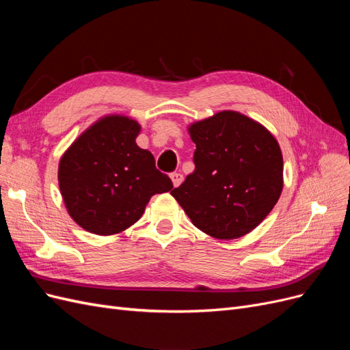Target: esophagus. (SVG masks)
<instances>
[{
	"mask_svg": "<svg viewBox=\"0 0 350 350\" xmlns=\"http://www.w3.org/2000/svg\"><path fill=\"white\" fill-rule=\"evenodd\" d=\"M171 179H172L174 187H179V185L183 184V181H184V176H183V174L174 172V174H171Z\"/></svg>",
	"mask_w": 350,
	"mask_h": 350,
	"instance_id": "esophagus-1",
	"label": "esophagus"
}]
</instances>
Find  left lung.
I'll use <instances>...</instances> for the list:
<instances>
[{
    "instance_id": "8db88e82",
    "label": "left lung",
    "mask_w": 350,
    "mask_h": 350,
    "mask_svg": "<svg viewBox=\"0 0 350 350\" xmlns=\"http://www.w3.org/2000/svg\"><path fill=\"white\" fill-rule=\"evenodd\" d=\"M196 169L171 194L193 225L217 239H237L266 219L283 189V156L260 122L220 111L188 126Z\"/></svg>"
}]
</instances>
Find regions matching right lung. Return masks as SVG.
<instances>
[{
  "instance_id": "obj_1",
  "label": "right lung",
  "mask_w": 350,
  "mask_h": 350,
  "mask_svg": "<svg viewBox=\"0 0 350 350\" xmlns=\"http://www.w3.org/2000/svg\"><path fill=\"white\" fill-rule=\"evenodd\" d=\"M140 129L129 116L107 115L59 159V191L68 215L92 234H120L143 216L154 194L174 188L156 169L153 154L137 146Z\"/></svg>"
}]
</instances>
